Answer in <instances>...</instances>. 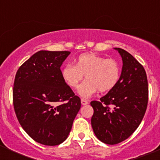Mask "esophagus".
<instances>
[{
  "label": "esophagus",
  "instance_id": "esophagus-1",
  "mask_svg": "<svg viewBox=\"0 0 160 160\" xmlns=\"http://www.w3.org/2000/svg\"><path fill=\"white\" fill-rule=\"evenodd\" d=\"M81 102H82V105H87V104H88L89 103V102L87 101V99H85V98H82Z\"/></svg>",
  "mask_w": 160,
  "mask_h": 160
}]
</instances>
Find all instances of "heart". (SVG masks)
Wrapping results in <instances>:
<instances>
[{"label": "heart", "instance_id": "obj_1", "mask_svg": "<svg viewBox=\"0 0 160 160\" xmlns=\"http://www.w3.org/2000/svg\"><path fill=\"white\" fill-rule=\"evenodd\" d=\"M85 74L86 80L80 85L78 93L89 98L98 90L108 92L118 83L120 78V66L117 61L94 53L80 54L74 64L65 65L62 69V77L71 88H77Z\"/></svg>", "mask_w": 160, "mask_h": 160}]
</instances>
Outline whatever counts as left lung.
Here are the masks:
<instances>
[{"instance_id":"left-lung-1","label":"left lung","mask_w":160,"mask_h":160,"mask_svg":"<svg viewBox=\"0 0 160 160\" xmlns=\"http://www.w3.org/2000/svg\"><path fill=\"white\" fill-rule=\"evenodd\" d=\"M122 59L118 83L99 101L90 102L94 109L91 126L97 138L114 145L129 138L142 122L148 102V83L143 66L128 51L115 48Z\"/></svg>"}]
</instances>
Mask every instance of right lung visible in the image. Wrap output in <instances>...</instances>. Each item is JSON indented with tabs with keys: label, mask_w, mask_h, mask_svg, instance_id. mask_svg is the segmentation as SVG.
Here are the masks:
<instances>
[{
	"label": "right lung",
	"mask_w": 160,
	"mask_h": 160,
	"mask_svg": "<svg viewBox=\"0 0 160 160\" xmlns=\"http://www.w3.org/2000/svg\"><path fill=\"white\" fill-rule=\"evenodd\" d=\"M70 51L41 50L20 66L12 102L18 122L36 142H64L81 107V99L64 82L61 66Z\"/></svg>",
	"instance_id": "add662e5"
}]
</instances>
